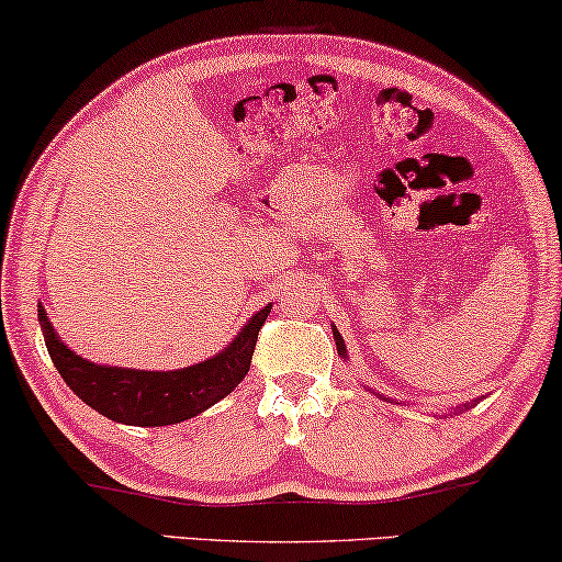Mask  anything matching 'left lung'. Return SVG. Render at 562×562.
Instances as JSON below:
<instances>
[{
    "mask_svg": "<svg viewBox=\"0 0 562 562\" xmlns=\"http://www.w3.org/2000/svg\"><path fill=\"white\" fill-rule=\"evenodd\" d=\"M333 335H335V346H338V353L346 358V346H342V335L338 333V328H333ZM462 412V408H459Z\"/></svg>",
    "mask_w": 562,
    "mask_h": 562,
    "instance_id": "1",
    "label": "left lung"
}]
</instances>
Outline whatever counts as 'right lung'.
Segmentation results:
<instances>
[{"mask_svg": "<svg viewBox=\"0 0 562 562\" xmlns=\"http://www.w3.org/2000/svg\"><path fill=\"white\" fill-rule=\"evenodd\" d=\"M272 305L252 315L241 333L220 356L181 371H133V368L98 366L75 356L60 342L40 305V325L45 333L47 353L63 381L98 414L131 426H166L196 416L227 396L245 379L252 363L257 333Z\"/></svg>", "mask_w": 562, "mask_h": 562, "instance_id": "right-lung-1", "label": "right lung"}]
</instances>
